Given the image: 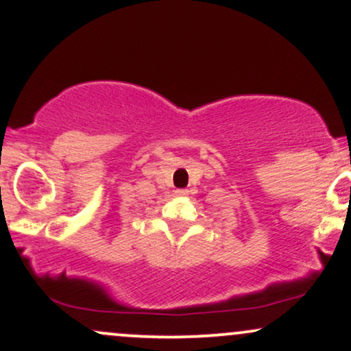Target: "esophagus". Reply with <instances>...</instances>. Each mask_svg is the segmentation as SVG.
Segmentation results:
<instances>
[{"mask_svg": "<svg viewBox=\"0 0 351 351\" xmlns=\"http://www.w3.org/2000/svg\"><path fill=\"white\" fill-rule=\"evenodd\" d=\"M175 194H176V196L183 197V196H188L189 191H188V189H176V191H175Z\"/></svg>", "mask_w": 351, "mask_h": 351, "instance_id": "obj_1", "label": "esophagus"}]
</instances>
